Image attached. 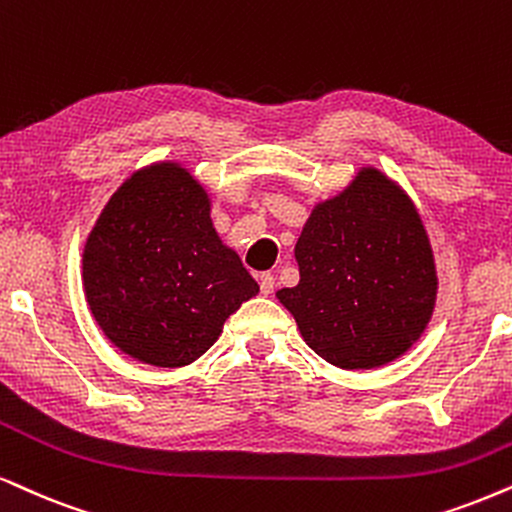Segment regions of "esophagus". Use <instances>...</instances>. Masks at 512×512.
Masks as SVG:
<instances>
[{
	"mask_svg": "<svg viewBox=\"0 0 512 512\" xmlns=\"http://www.w3.org/2000/svg\"><path fill=\"white\" fill-rule=\"evenodd\" d=\"M257 281H260V290L264 295H271L274 293V286H276V278L271 271H264V274L257 276Z\"/></svg>",
	"mask_w": 512,
	"mask_h": 512,
	"instance_id": "esophagus-1",
	"label": "esophagus"
}]
</instances>
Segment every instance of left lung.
<instances>
[{
	"instance_id": "left-lung-1",
	"label": "left lung",
	"mask_w": 512,
	"mask_h": 512,
	"mask_svg": "<svg viewBox=\"0 0 512 512\" xmlns=\"http://www.w3.org/2000/svg\"><path fill=\"white\" fill-rule=\"evenodd\" d=\"M295 260L300 283L278 300L333 366H383L430 321L437 276L428 236L411 200L378 170L312 212Z\"/></svg>"
}]
</instances>
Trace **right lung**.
Wrapping results in <instances>:
<instances>
[{"label":"right lung","mask_w":512,"mask_h":512,"mask_svg":"<svg viewBox=\"0 0 512 512\" xmlns=\"http://www.w3.org/2000/svg\"><path fill=\"white\" fill-rule=\"evenodd\" d=\"M82 278L108 340L163 368L208 352L229 314L260 290L212 229L205 191L172 163L137 172L108 200Z\"/></svg>","instance_id":"add662e5"}]
</instances>
